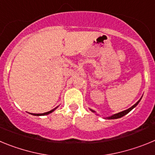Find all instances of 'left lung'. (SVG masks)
Instances as JSON below:
<instances>
[{
  "mask_svg": "<svg viewBox=\"0 0 155 155\" xmlns=\"http://www.w3.org/2000/svg\"><path fill=\"white\" fill-rule=\"evenodd\" d=\"M140 99H141V98H140ZM140 99L139 101H138V102H137L136 104H134V105H133L132 107H130V109H127V110L123 111V112H120V113H116V114L113 115V116H109V117H106V119H109V120H114V119H119V118H121L122 116H125V115H127V113H130V111L132 110V109H134V107H136L137 105V104L139 103V102H140ZM90 110H91V112H93V113H95V112H94V110H92V109H90Z\"/></svg>",
  "mask_w": 155,
  "mask_h": 155,
  "instance_id": "1",
  "label": "left lung"
}]
</instances>
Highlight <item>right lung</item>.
Here are the masks:
<instances>
[{
	"mask_svg": "<svg viewBox=\"0 0 155 155\" xmlns=\"http://www.w3.org/2000/svg\"><path fill=\"white\" fill-rule=\"evenodd\" d=\"M57 107H56L55 109H52V110L49 111V112H46V113H31V115H33V116H45V115H48V114H50V113H53V111L55 110L56 109H57Z\"/></svg>",
	"mask_w": 155,
	"mask_h": 155,
	"instance_id": "add662e5",
	"label": "right lung"
}]
</instances>
